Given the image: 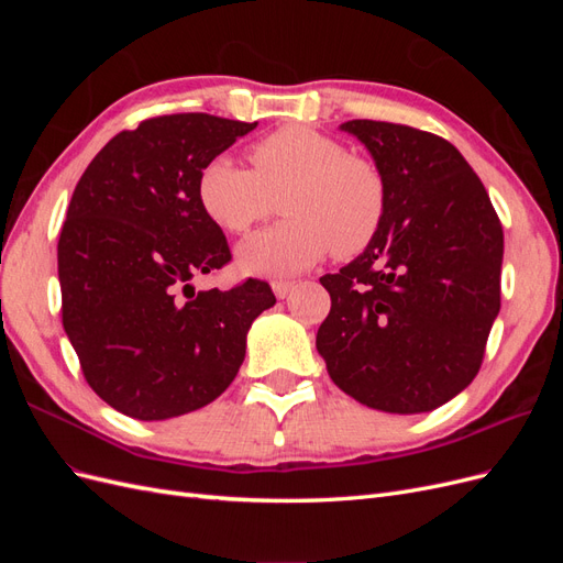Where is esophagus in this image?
Wrapping results in <instances>:
<instances>
[{
  "mask_svg": "<svg viewBox=\"0 0 563 563\" xmlns=\"http://www.w3.org/2000/svg\"><path fill=\"white\" fill-rule=\"evenodd\" d=\"M294 286H296V282L275 279V282H272V291H275V296H277V298H286L288 294L294 291Z\"/></svg>",
  "mask_w": 563,
  "mask_h": 563,
  "instance_id": "34e87169",
  "label": "esophagus"
}]
</instances>
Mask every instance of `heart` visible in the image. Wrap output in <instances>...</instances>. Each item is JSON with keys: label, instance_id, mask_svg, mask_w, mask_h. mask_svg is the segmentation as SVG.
<instances>
[{"label": "heart", "instance_id": "1", "mask_svg": "<svg viewBox=\"0 0 563 563\" xmlns=\"http://www.w3.org/2000/svg\"><path fill=\"white\" fill-rule=\"evenodd\" d=\"M249 159L253 172L218 155L197 183L203 211L232 234L251 232L282 199L286 220L240 246L242 269L286 277L329 251L352 258L376 240L387 213V180L373 159L302 124L255 141Z\"/></svg>", "mask_w": 563, "mask_h": 563}]
</instances>
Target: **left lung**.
I'll return each instance as SVG.
<instances>
[{
  "label": "left lung",
  "mask_w": 563,
  "mask_h": 563,
  "mask_svg": "<svg viewBox=\"0 0 563 563\" xmlns=\"http://www.w3.org/2000/svg\"><path fill=\"white\" fill-rule=\"evenodd\" d=\"M340 129L383 172L387 213L362 255L319 279L331 312L317 350L360 404L432 411L482 368L500 312V218L479 176L439 135L373 119Z\"/></svg>",
  "instance_id": "1"
}]
</instances>
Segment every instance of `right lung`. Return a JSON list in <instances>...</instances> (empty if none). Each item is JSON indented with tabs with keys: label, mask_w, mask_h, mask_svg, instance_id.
I'll use <instances>...</instances> for the list:
<instances>
[{
	"label": "right lung",
	"mask_w": 563,
	"mask_h": 563,
	"mask_svg": "<svg viewBox=\"0 0 563 563\" xmlns=\"http://www.w3.org/2000/svg\"><path fill=\"white\" fill-rule=\"evenodd\" d=\"M258 122L183 112L117 133L79 178L58 240L63 329L96 395L135 420L211 404L234 380L267 282L195 291L232 261L201 168Z\"/></svg>",
	"instance_id": "1"
}]
</instances>
